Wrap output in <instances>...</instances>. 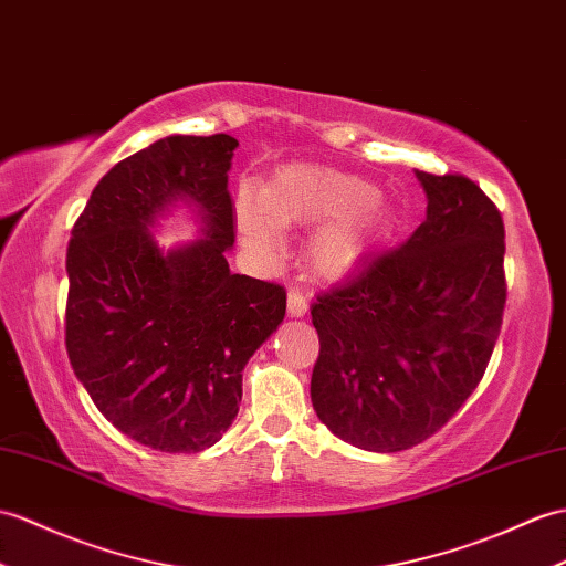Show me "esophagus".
Segmentation results:
<instances>
[{"mask_svg":"<svg viewBox=\"0 0 566 566\" xmlns=\"http://www.w3.org/2000/svg\"><path fill=\"white\" fill-rule=\"evenodd\" d=\"M286 311L292 318H304L308 313V298L304 294H298L296 289H292V292L286 294Z\"/></svg>","mask_w":566,"mask_h":566,"instance_id":"1","label":"esophagus"}]
</instances>
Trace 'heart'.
<instances>
[{"label": "heart", "instance_id": "1", "mask_svg": "<svg viewBox=\"0 0 566 566\" xmlns=\"http://www.w3.org/2000/svg\"><path fill=\"white\" fill-rule=\"evenodd\" d=\"M235 221L248 251L274 260L284 248V227H323L311 235L308 260L327 280L345 277L384 231L378 190L361 178L321 166H284L265 192L245 188L235 202Z\"/></svg>", "mask_w": 566, "mask_h": 566}]
</instances>
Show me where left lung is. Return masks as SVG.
I'll return each mask as SVG.
<instances>
[{"instance_id":"8db88e82","label":"left lung","mask_w":566,"mask_h":566,"mask_svg":"<svg viewBox=\"0 0 566 566\" xmlns=\"http://www.w3.org/2000/svg\"><path fill=\"white\" fill-rule=\"evenodd\" d=\"M427 219L311 306V402L335 437L396 453L433 437L488 369L506 306L504 221L475 180L417 170Z\"/></svg>"}]
</instances>
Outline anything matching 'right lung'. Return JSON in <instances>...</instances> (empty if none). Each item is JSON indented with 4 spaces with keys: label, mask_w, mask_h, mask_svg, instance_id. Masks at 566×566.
Segmentation results:
<instances>
[{
    "label": "right lung",
    "mask_w": 566,
    "mask_h": 566,
    "mask_svg": "<svg viewBox=\"0 0 566 566\" xmlns=\"http://www.w3.org/2000/svg\"><path fill=\"white\" fill-rule=\"evenodd\" d=\"M229 135H174L105 174L67 245L64 345L108 422L164 453L214 446L239 415L243 366L284 321L286 292L233 274ZM178 196L205 240L161 254L148 227Z\"/></svg>",
    "instance_id": "add662e5"
}]
</instances>
